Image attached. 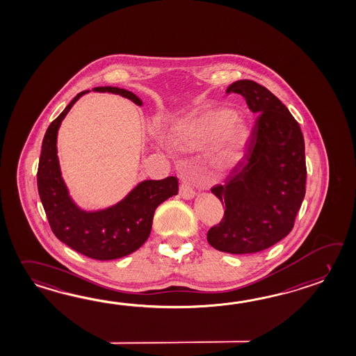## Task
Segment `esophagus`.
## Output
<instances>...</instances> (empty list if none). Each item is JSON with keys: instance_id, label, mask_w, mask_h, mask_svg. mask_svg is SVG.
Wrapping results in <instances>:
<instances>
[{"instance_id": "34e87169", "label": "esophagus", "mask_w": 356, "mask_h": 356, "mask_svg": "<svg viewBox=\"0 0 356 356\" xmlns=\"http://www.w3.org/2000/svg\"><path fill=\"white\" fill-rule=\"evenodd\" d=\"M180 195H181L182 199L190 200V199L195 197V191L188 184L182 182L181 186H180Z\"/></svg>"}]
</instances>
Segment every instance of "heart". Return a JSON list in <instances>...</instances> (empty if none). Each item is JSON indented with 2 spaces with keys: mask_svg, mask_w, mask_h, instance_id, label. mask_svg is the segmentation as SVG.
<instances>
[{
  "mask_svg": "<svg viewBox=\"0 0 356 356\" xmlns=\"http://www.w3.org/2000/svg\"><path fill=\"white\" fill-rule=\"evenodd\" d=\"M175 140L186 149L211 147L214 163L229 168L236 163L248 140V125L226 110H207L175 129Z\"/></svg>",
  "mask_w": 356,
  "mask_h": 356,
  "instance_id": "b5f03b06",
  "label": "heart"
}]
</instances>
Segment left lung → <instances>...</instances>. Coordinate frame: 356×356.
<instances>
[{
    "label": "left lung",
    "instance_id": "8db88e82",
    "mask_svg": "<svg viewBox=\"0 0 356 356\" xmlns=\"http://www.w3.org/2000/svg\"><path fill=\"white\" fill-rule=\"evenodd\" d=\"M226 93L245 99L257 116L244 161L212 193L225 203V216L208 231L214 249L258 253L293 229L305 197V144L300 127L276 95L253 80H238Z\"/></svg>",
    "mask_w": 356,
    "mask_h": 356
}]
</instances>
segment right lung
Instances as JSON below:
<instances>
[{
  "label": "right lung",
  "instance_id": "1",
  "mask_svg": "<svg viewBox=\"0 0 356 356\" xmlns=\"http://www.w3.org/2000/svg\"><path fill=\"white\" fill-rule=\"evenodd\" d=\"M95 92L113 93L142 106L143 101L127 89L97 87ZM84 90L51 122L42 143L37 174L40 202L56 237L75 252L97 261H112L134 253L149 236L156 208L179 193V180H143L113 206L87 211L75 203L63 180L57 156V134L61 122Z\"/></svg>",
  "mask_w": 356,
  "mask_h": 356
}]
</instances>
